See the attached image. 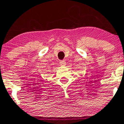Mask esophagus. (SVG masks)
Segmentation results:
<instances>
[{
  "instance_id": "esophagus-1",
  "label": "esophagus",
  "mask_w": 124,
  "mask_h": 124,
  "mask_svg": "<svg viewBox=\"0 0 124 124\" xmlns=\"http://www.w3.org/2000/svg\"><path fill=\"white\" fill-rule=\"evenodd\" d=\"M60 66H64L66 65V62L65 61H60Z\"/></svg>"
}]
</instances>
